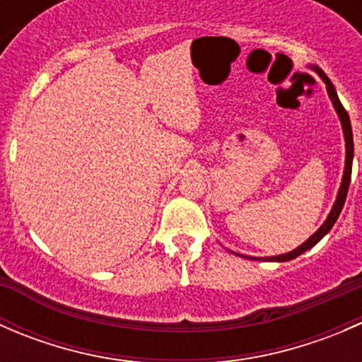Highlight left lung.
Segmentation results:
<instances>
[{
    "label": "left lung",
    "mask_w": 362,
    "mask_h": 362,
    "mask_svg": "<svg viewBox=\"0 0 362 362\" xmlns=\"http://www.w3.org/2000/svg\"><path fill=\"white\" fill-rule=\"evenodd\" d=\"M310 68H312L315 73H319V76L324 80V83H326L327 94H329L331 103H333L334 110H337V113H338L339 122H341V127H343V136H345V170H343V178H341V185H339L337 202H334L329 215H327V218L324 221V224L320 226V228L317 229V231L313 233V235L310 236L305 243H301L298 249L287 252V254H282V255H272V257H249V259H259V261H276V262H286V261H291V259H296L298 255H301L303 252L310 250L313 245H317V243H319L320 240H322L324 236L331 231V228H333L334 222H337V218L339 217V214H341L343 204H345L346 192H349V185H350V175H352V159H354L352 126H350L349 113H346L345 108H343V105L339 103L337 89H334V86L331 83V80L327 78L326 73H324L319 66H310Z\"/></svg>",
    "instance_id": "8db88e82"
}]
</instances>
